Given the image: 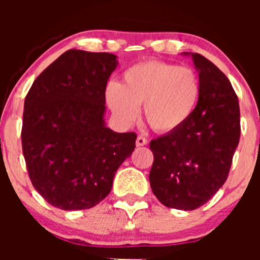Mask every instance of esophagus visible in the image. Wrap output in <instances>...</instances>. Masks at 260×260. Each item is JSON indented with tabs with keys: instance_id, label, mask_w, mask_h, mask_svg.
<instances>
[{
	"instance_id": "esophagus-1",
	"label": "esophagus",
	"mask_w": 260,
	"mask_h": 260,
	"mask_svg": "<svg viewBox=\"0 0 260 260\" xmlns=\"http://www.w3.org/2000/svg\"><path fill=\"white\" fill-rule=\"evenodd\" d=\"M147 143H148V140L145 139L144 137H142V136H139L138 138H137V140H136L137 147H144V145H147Z\"/></svg>"
}]
</instances>
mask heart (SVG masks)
Wrapping results in <instances>:
<instances>
[{"label":"heart","instance_id":"obj_1","mask_svg":"<svg viewBox=\"0 0 260 260\" xmlns=\"http://www.w3.org/2000/svg\"><path fill=\"white\" fill-rule=\"evenodd\" d=\"M105 98L123 126L136 122L143 105L145 120L154 131L175 133L194 113L201 99V82L192 68L147 59L128 68L120 85H107Z\"/></svg>","mask_w":260,"mask_h":260}]
</instances>
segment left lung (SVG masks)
Masks as SVG:
<instances>
[{"label":"left lung","instance_id":"1","mask_svg":"<svg viewBox=\"0 0 260 260\" xmlns=\"http://www.w3.org/2000/svg\"><path fill=\"white\" fill-rule=\"evenodd\" d=\"M201 99L186 126L150 142L154 154L149 181L169 208L194 210L211 199L228 180L241 133L240 105L228 77L199 53Z\"/></svg>","mask_w":260,"mask_h":260}]
</instances>
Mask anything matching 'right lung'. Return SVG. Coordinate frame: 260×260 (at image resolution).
Returning <instances> with one entry per match:
<instances>
[{
  "label": "right lung",
  "mask_w": 260,
  "mask_h": 260,
  "mask_svg": "<svg viewBox=\"0 0 260 260\" xmlns=\"http://www.w3.org/2000/svg\"><path fill=\"white\" fill-rule=\"evenodd\" d=\"M117 64L112 53L68 50L26 94L23 154L32 186L53 207L99 204L136 148V133L113 132L104 118L107 80Z\"/></svg>",
  "instance_id": "obj_1"
}]
</instances>
